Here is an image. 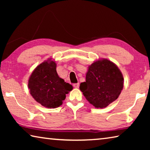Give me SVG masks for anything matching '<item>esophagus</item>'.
Masks as SVG:
<instances>
[{
	"label": "esophagus",
	"instance_id": "obj_1",
	"mask_svg": "<svg viewBox=\"0 0 150 150\" xmlns=\"http://www.w3.org/2000/svg\"><path fill=\"white\" fill-rule=\"evenodd\" d=\"M73 87L75 88H79V83H74V84H73Z\"/></svg>",
	"mask_w": 150,
	"mask_h": 150
}]
</instances>
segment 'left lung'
<instances>
[{
	"instance_id": "left-lung-1",
	"label": "left lung",
	"mask_w": 150,
	"mask_h": 150,
	"mask_svg": "<svg viewBox=\"0 0 150 150\" xmlns=\"http://www.w3.org/2000/svg\"><path fill=\"white\" fill-rule=\"evenodd\" d=\"M124 78L115 63L107 59L94 62L88 67L86 81L80 90L96 108H105L116 100L123 88Z\"/></svg>"
}]
</instances>
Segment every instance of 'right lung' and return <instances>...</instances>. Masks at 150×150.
Returning <instances> with one entry per match:
<instances>
[{
    "instance_id": "obj_1",
    "label": "right lung",
    "mask_w": 150,
    "mask_h": 150,
    "mask_svg": "<svg viewBox=\"0 0 150 150\" xmlns=\"http://www.w3.org/2000/svg\"><path fill=\"white\" fill-rule=\"evenodd\" d=\"M28 88L38 103L54 108L62 105L65 95L73 89V86L58 76L56 64L49 60L34 69L28 80Z\"/></svg>"
}]
</instances>
